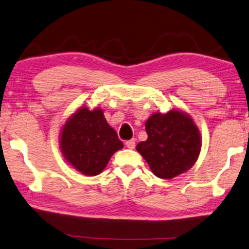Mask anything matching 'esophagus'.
<instances>
[{"label": "esophagus", "mask_w": 249, "mask_h": 249, "mask_svg": "<svg viewBox=\"0 0 249 249\" xmlns=\"http://www.w3.org/2000/svg\"><path fill=\"white\" fill-rule=\"evenodd\" d=\"M125 145H126L127 148L133 149L134 147H136V139H130V140H127V142H125Z\"/></svg>", "instance_id": "1"}]
</instances>
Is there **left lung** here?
I'll list each match as a JSON object with an SVG mask.
<instances>
[{"label":"left lung","instance_id":"left-lung-1","mask_svg":"<svg viewBox=\"0 0 249 249\" xmlns=\"http://www.w3.org/2000/svg\"><path fill=\"white\" fill-rule=\"evenodd\" d=\"M147 140L137 145V151L160 178H173L187 172L200 152V136L193 119L185 112L172 110L154 113L145 124Z\"/></svg>","mask_w":249,"mask_h":249}]
</instances>
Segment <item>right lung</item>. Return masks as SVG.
Listing matches in <instances>:
<instances>
[{"label": "right lung", "instance_id": "1", "mask_svg": "<svg viewBox=\"0 0 249 249\" xmlns=\"http://www.w3.org/2000/svg\"><path fill=\"white\" fill-rule=\"evenodd\" d=\"M123 146L98 107L92 111L87 107L77 110L66 122L60 139V147L67 162L88 176L100 174L112 154Z\"/></svg>", "mask_w": 249, "mask_h": 249}]
</instances>
